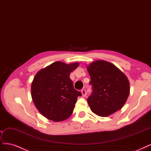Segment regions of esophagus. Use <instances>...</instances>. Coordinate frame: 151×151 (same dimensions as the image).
<instances>
[{
    "mask_svg": "<svg viewBox=\"0 0 151 151\" xmlns=\"http://www.w3.org/2000/svg\"><path fill=\"white\" fill-rule=\"evenodd\" d=\"M81 93H82V96L83 97H85L86 95V90H85V89H82V90H81Z\"/></svg>",
    "mask_w": 151,
    "mask_h": 151,
    "instance_id": "esophagus-1",
    "label": "esophagus"
}]
</instances>
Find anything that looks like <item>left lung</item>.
Segmentation results:
<instances>
[{
  "mask_svg": "<svg viewBox=\"0 0 151 151\" xmlns=\"http://www.w3.org/2000/svg\"><path fill=\"white\" fill-rule=\"evenodd\" d=\"M91 77L92 93L87 99L91 111L101 117H107L120 110L130 93L127 76L111 62L96 60L87 66Z\"/></svg>",
  "mask_w": 151,
  "mask_h": 151,
  "instance_id": "obj_1",
  "label": "left lung"
}]
</instances>
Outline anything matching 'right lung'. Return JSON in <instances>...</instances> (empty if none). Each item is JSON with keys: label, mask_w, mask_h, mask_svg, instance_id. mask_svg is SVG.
<instances>
[{"label": "right lung", "mask_w": 151, "mask_h": 151, "mask_svg": "<svg viewBox=\"0 0 151 151\" xmlns=\"http://www.w3.org/2000/svg\"><path fill=\"white\" fill-rule=\"evenodd\" d=\"M79 62L65 64L57 61L37 72L31 85V96L35 106L47 119L63 121L72 114L77 97L70 74Z\"/></svg>", "instance_id": "1"}]
</instances>
